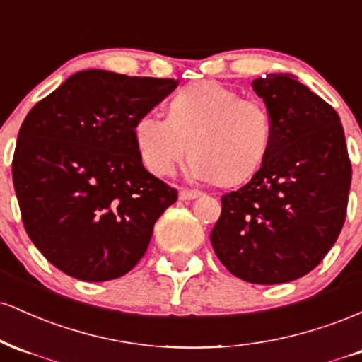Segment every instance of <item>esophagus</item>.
I'll list each match as a JSON object with an SVG mask.
<instances>
[{"mask_svg":"<svg viewBox=\"0 0 362 362\" xmlns=\"http://www.w3.org/2000/svg\"><path fill=\"white\" fill-rule=\"evenodd\" d=\"M201 194L202 192H199V190L182 189L180 192H178V199H180V201H192V199H197Z\"/></svg>","mask_w":362,"mask_h":362,"instance_id":"obj_1","label":"esophagus"}]
</instances>
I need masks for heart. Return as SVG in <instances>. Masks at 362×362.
Wrapping results in <instances>:
<instances>
[{
	"mask_svg": "<svg viewBox=\"0 0 362 362\" xmlns=\"http://www.w3.org/2000/svg\"><path fill=\"white\" fill-rule=\"evenodd\" d=\"M134 141L144 167L168 175L190 148L195 177L238 185L259 172L272 144V119L260 100L242 98L218 81H199L173 95L168 117L143 114Z\"/></svg>",
	"mask_w": 362,
	"mask_h": 362,
	"instance_id": "obj_1",
	"label": "heart"
}]
</instances>
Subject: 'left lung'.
<instances>
[{
  "label": "left lung",
  "instance_id": "left-lung-1",
  "mask_svg": "<svg viewBox=\"0 0 362 362\" xmlns=\"http://www.w3.org/2000/svg\"><path fill=\"white\" fill-rule=\"evenodd\" d=\"M272 119L267 160L221 197L211 243L233 276L282 284L313 271L342 231L352 167L334 107L294 74L257 78Z\"/></svg>",
  "mask_w": 362,
  "mask_h": 362
}]
</instances>
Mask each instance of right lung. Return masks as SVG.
<instances>
[{
	"label": "right lung",
	"instance_id": "1",
	"mask_svg": "<svg viewBox=\"0 0 362 362\" xmlns=\"http://www.w3.org/2000/svg\"><path fill=\"white\" fill-rule=\"evenodd\" d=\"M177 85L86 69L28 112L11 173L25 231L54 267L100 282L143 259L178 192L143 167L132 129Z\"/></svg>",
	"mask_w": 362,
	"mask_h": 362
}]
</instances>
